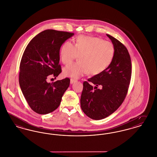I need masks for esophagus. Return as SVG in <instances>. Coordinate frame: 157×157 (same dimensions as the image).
<instances>
[{
    "instance_id": "34e87169",
    "label": "esophagus",
    "mask_w": 157,
    "mask_h": 157,
    "mask_svg": "<svg viewBox=\"0 0 157 157\" xmlns=\"http://www.w3.org/2000/svg\"><path fill=\"white\" fill-rule=\"evenodd\" d=\"M75 81H76V80L73 79V78H71V79H70V83H71V84H73V83L75 82Z\"/></svg>"
}]
</instances>
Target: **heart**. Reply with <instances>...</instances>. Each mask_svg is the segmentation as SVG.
<instances>
[{"label":"heart","mask_w":157,"mask_h":157,"mask_svg":"<svg viewBox=\"0 0 157 157\" xmlns=\"http://www.w3.org/2000/svg\"><path fill=\"white\" fill-rule=\"evenodd\" d=\"M60 58L63 64H70L78 56V61L64 68L67 77L78 78L90 73L99 75L111 64L115 56V47L110 42L98 37L80 36L75 45L66 41L60 50Z\"/></svg>","instance_id":"b5f03b06"}]
</instances>
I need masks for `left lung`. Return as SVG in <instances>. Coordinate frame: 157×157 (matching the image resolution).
<instances>
[{
  "label": "left lung",
  "mask_w": 157,
  "mask_h": 157,
  "mask_svg": "<svg viewBox=\"0 0 157 157\" xmlns=\"http://www.w3.org/2000/svg\"><path fill=\"white\" fill-rule=\"evenodd\" d=\"M106 35L115 47L114 57L104 71L83 82L80 99L83 112L94 120L110 115L122 105L132 74L131 60L127 48L112 36Z\"/></svg>",
  "instance_id": "left-lung-1"
}]
</instances>
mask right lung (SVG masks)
<instances>
[{
    "instance_id": "add662e5",
    "label": "right lung",
    "mask_w": 157,
    "mask_h": 157,
    "mask_svg": "<svg viewBox=\"0 0 157 157\" xmlns=\"http://www.w3.org/2000/svg\"><path fill=\"white\" fill-rule=\"evenodd\" d=\"M74 35L47 29L36 35L25 48L20 63L19 82L29 106L38 114H47L57 109L69 87L68 78L52 83L47 81L61 73L60 48Z\"/></svg>"
}]
</instances>
